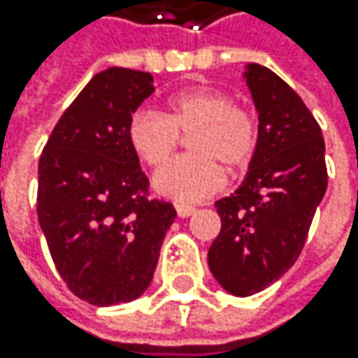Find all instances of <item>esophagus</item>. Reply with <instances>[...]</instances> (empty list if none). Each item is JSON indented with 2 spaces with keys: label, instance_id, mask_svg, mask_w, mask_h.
<instances>
[{
  "label": "esophagus",
  "instance_id": "34e87169",
  "mask_svg": "<svg viewBox=\"0 0 358 358\" xmlns=\"http://www.w3.org/2000/svg\"><path fill=\"white\" fill-rule=\"evenodd\" d=\"M176 213H178V217H180V219H187V217H191L195 213V208H193V206H187V203H178Z\"/></svg>",
  "mask_w": 358,
  "mask_h": 358
}]
</instances>
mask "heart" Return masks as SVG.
Segmentation results:
<instances>
[{
	"label": "heart",
	"mask_w": 358,
	"mask_h": 358,
	"mask_svg": "<svg viewBox=\"0 0 358 358\" xmlns=\"http://www.w3.org/2000/svg\"><path fill=\"white\" fill-rule=\"evenodd\" d=\"M181 135L191 157L176 159L157 171L152 187L159 195L191 203L223 187V169L245 167L255 150L257 127L249 111L234 107L231 96L215 87H193L169 96L165 115L137 111L129 120L127 139L133 152L150 167H161L176 152Z\"/></svg>",
	"instance_id": "heart-1"
}]
</instances>
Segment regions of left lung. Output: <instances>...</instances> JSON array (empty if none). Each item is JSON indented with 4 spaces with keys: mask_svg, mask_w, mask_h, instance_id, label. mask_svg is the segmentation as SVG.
Here are the masks:
<instances>
[{
    "mask_svg": "<svg viewBox=\"0 0 358 358\" xmlns=\"http://www.w3.org/2000/svg\"><path fill=\"white\" fill-rule=\"evenodd\" d=\"M243 79L257 111V141L243 185L215 203L221 231L208 266L225 292L251 296L299 259L327 193L324 139L301 96L259 64Z\"/></svg>",
    "mask_w": 358,
    "mask_h": 358,
    "instance_id": "obj_1",
    "label": "left lung"
}]
</instances>
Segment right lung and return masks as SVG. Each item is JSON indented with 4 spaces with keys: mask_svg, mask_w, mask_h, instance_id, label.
Listing matches in <instances>:
<instances>
[{
    "mask_svg": "<svg viewBox=\"0 0 358 358\" xmlns=\"http://www.w3.org/2000/svg\"><path fill=\"white\" fill-rule=\"evenodd\" d=\"M152 75L111 66L55 124L38 163V221L64 283L90 305L131 303L152 281L176 219L148 197L127 127L155 92Z\"/></svg>",
    "mask_w": 358,
    "mask_h": 358,
    "instance_id": "1",
    "label": "right lung"
}]
</instances>
